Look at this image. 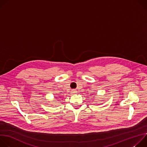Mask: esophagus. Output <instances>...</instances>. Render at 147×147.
I'll return each mask as SVG.
<instances>
[{
	"instance_id": "1",
	"label": "esophagus",
	"mask_w": 147,
	"mask_h": 147,
	"mask_svg": "<svg viewBox=\"0 0 147 147\" xmlns=\"http://www.w3.org/2000/svg\"><path fill=\"white\" fill-rule=\"evenodd\" d=\"M71 92H72L73 94H75V93H77V91L76 90H73L71 91Z\"/></svg>"
}]
</instances>
